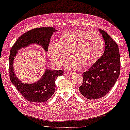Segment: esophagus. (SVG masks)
I'll list each match as a JSON object with an SVG mask.
<instances>
[{
	"label": "esophagus",
	"instance_id": "1",
	"mask_svg": "<svg viewBox=\"0 0 130 130\" xmlns=\"http://www.w3.org/2000/svg\"><path fill=\"white\" fill-rule=\"evenodd\" d=\"M74 74V73L73 72H68V74H69V75H70V76L73 75Z\"/></svg>",
	"mask_w": 130,
	"mask_h": 130
}]
</instances>
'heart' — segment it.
Returning <instances> with one entry per match:
<instances>
[{"label":"heart","instance_id":"heart-1","mask_svg":"<svg viewBox=\"0 0 130 130\" xmlns=\"http://www.w3.org/2000/svg\"><path fill=\"white\" fill-rule=\"evenodd\" d=\"M104 51L102 36L95 31L72 29L62 34L58 43H50L47 52L56 67H60L71 51V56L66 63L69 69L75 70L81 65L90 67L99 60Z\"/></svg>","mask_w":130,"mask_h":130}]
</instances>
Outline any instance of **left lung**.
<instances>
[{
  "mask_svg": "<svg viewBox=\"0 0 130 130\" xmlns=\"http://www.w3.org/2000/svg\"><path fill=\"white\" fill-rule=\"evenodd\" d=\"M105 43L104 52L96 63L82 74L83 83L79 88L87 99L94 100L105 96L119 78L120 60L118 44L108 34L99 29Z\"/></svg>",
  "mask_w": 130,
  "mask_h": 130,
  "instance_id": "8db88e82",
  "label": "left lung"
}]
</instances>
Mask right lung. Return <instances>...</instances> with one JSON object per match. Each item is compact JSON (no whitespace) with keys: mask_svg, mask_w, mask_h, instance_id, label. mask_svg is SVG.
I'll list each match as a JSON object with an SVG mask.
<instances>
[{"mask_svg":"<svg viewBox=\"0 0 130 130\" xmlns=\"http://www.w3.org/2000/svg\"><path fill=\"white\" fill-rule=\"evenodd\" d=\"M56 31L52 27L31 29L20 36L11 48L9 58L10 80L18 91L29 102L43 103L48 100L55 92L56 79L62 75L63 71L62 70H51L46 68L44 74L36 82L24 83L16 75L13 69V61L19 50L31 44L40 45L45 52H47L50 39L52 34Z\"/></svg>","mask_w":130,"mask_h":130,"instance_id":"1","label":"right lung"}]
</instances>
